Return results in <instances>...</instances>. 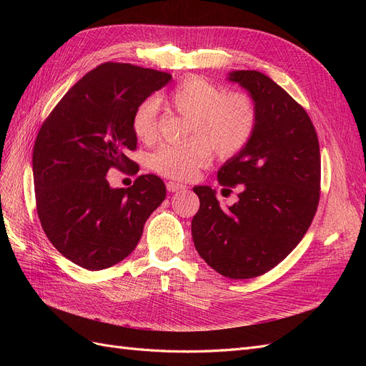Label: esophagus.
Instances as JSON below:
<instances>
[{
	"mask_svg": "<svg viewBox=\"0 0 366 366\" xmlns=\"http://www.w3.org/2000/svg\"><path fill=\"white\" fill-rule=\"evenodd\" d=\"M184 184H182V183H177V182H168L166 183V189H168L169 192H177V191H180V189H184Z\"/></svg>",
	"mask_w": 366,
	"mask_h": 366,
	"instance_id": "obj_1",
	"label": "esophagus"
}]
</instances>
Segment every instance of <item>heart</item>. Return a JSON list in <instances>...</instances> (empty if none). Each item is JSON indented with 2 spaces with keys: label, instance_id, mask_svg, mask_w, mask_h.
Instances as JSON below:
<instances>
[{
  "label": "heart",
  "instance_id": "1",
  "mask_svg": "<svg viewBox=\"0 0 366 366\" xmlns=\"http://www.w3.org/2000/svg\"><path fill=\"white\" fill-rule=\"evenodd\" d=\"M162 101L186 117L184 134L175 145H163L151 154L149 166L166 179L187 180L212 157H232L246 148L258 125V108L253 99L241 92L224 93L219 85L200 76H189L174 85ZM156 97L140 102L132 114V131L143 143L157 139Z\"/></svg>",
  "mask_w": 366,
  "mask_h": 366
}]
</instances>
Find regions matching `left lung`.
<instances>
[{
	"instance_id": "left-lung-1",
	"label": "left lung",
	"mask_w": 366,
	"mask_h": 366,
	"mask_svg": "<svg viewBox=\"0 0 366 366\" xmlns=\"http://www.w3.org/2000/svg\"><path fill=\"white\" fill-rule=\"evenodd\" d=\"M250 93L258 125L246 148L221 166V186L238 187V202L221 209L210 186H195L192 218L198 254L230 280L257 278L276 267L304 238L320 197V151L305 109L254 70L229 74Z\"/></svg>"
}]
</instances>
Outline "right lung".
Returning a JSON list of instances; mask_svg holds the SVG:
<instances>
[{
  "mask_svg": "<svg viewBox=\"0 0 366 366\" xmlns=\"http://www.w3.org/2000/svg\"><path fill=\"white\" fill-rule=\"evenodd\" d=\"M171 77L131 64H101L42 122L31 160L38 217L51 244L79 267L96 272L125 259L164 200L157 175H139L127 189H113L107 172L137 174L139 164L128 157L137 149L132 114Z\"/></svg>",
  "mask_w": 366,
  "mask_h": 366,
  "instance_id": "obj_1",
  "label": "right lung"
}]
</instances>
